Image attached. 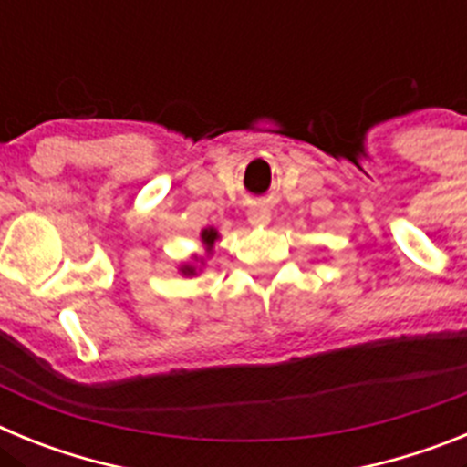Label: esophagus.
Listing matches in <instances>:
<instances>
[{
  "instance_id": "1",
  "label": "esophagus",
  "mask_w": 467,
  "mask_h": 467,
  "mask_svg": "<svg viewBox=\"0 0 467 467\" xmlns=\"http://www.w3.org/2000/svg\"><path fill=\"white\" fill-rule=\"evenodd\" d=\"M247 220H250V224H253V226H266V224H269V220H271L269 208H266V205H262V203H254L253 208L247 210Z\"/></svg>"
}]
</instances>
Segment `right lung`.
I'll return each instance as SVG.
<instances>
[{"instance_id":"right-lung-1","label":"right lung","mask_w":467,"mask_h":467,"mask_svg":"<svg viewBox=\"0 0 467 467\" xmlns=\"http://www.w3.org/2000/svg\"><path fill=\"white\" fill-rule=\"evenodd\" d=\"M201 238H203V243H205V247H208V253L210 250H213V245H214V241H217V231L214 229H205L203 234H201ZM182 274L184 275H193L196 274V269H193V266H182Z\"/></svg>"}]
</instances>
